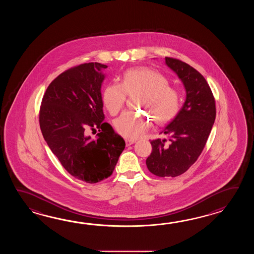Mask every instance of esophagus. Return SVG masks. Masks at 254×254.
<instances>
[{
  "instance_id": "34e87169",
  "label": "esophagus",
  "mask_w": 254,
  "mask_h": 254,
  "mask_svg": "<svg viewBox=\"0 0 254 254\" xmlns=\"http://www.w3.org/2000/svg\"><path fill=\"white\" fill-rule=\"evenodd\" d=\"M125 142H126V146L131 145V144H133L135 142L134 140H129V139H126L125 140Z\"/></svg>"
}]
</instances>
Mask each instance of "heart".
Instances as JSON below:
<instances>
[{
	"mask_svg": "<svg viewBox=\"0 0 254 254\" xmlns=\"http://www.w3.org/2000/svg\"><path fill=\"white\" fill-rule=\"evenodd\" d=\"M135 92H141L139 106L149 111L158 124L170 122L179 113L181 99L178 91L169 85L167 78L160 71L146 66L125 70L121 83H110L105 87L103 104L110 114L116 115L124 108L127 93ZM151 115L126 111L114 121V127L124 137L136 139L151 128Z\"/></svg>",
	"mask_w": 254,
	"mask_h": 254,
	"instance_id": "1",
	"label": "heart"
}]
</instances>
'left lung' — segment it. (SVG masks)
<instances>
[{"label":"left lung","instance_id":"8db88e82","mask_svg":"<svg viewBox=\"0 0 254 254\" xmlns=\"http://www.w3.org/2000/svg\"><path fill=\"white\" fill-rule=\"evenodd\" d=\"M165 63L184 82L186 100L161 131L168 140H151L152 150L146 165L158 177H176L185 173L204 149L215 121V99L205 78L193 67L171 57H165Z\"/></svg>","mask_w":254,"mask_h":254}]
</instances>
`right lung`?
<instances>
[{"label": "right lung", "instance_id": "add662e5", "mask_svg": "<svg viewBox=\"0 0 254 254\" xmlns=\"http://www.w3.org/2000/svg\"><path fill=\"white\" fill-rule=\"evenodd\" d=\"M107 65L82 64L62 72L42 100L39 123L44 140L71 176L88 184L110 177L125 141L104 123L101 87ZM98 129L97 140L86 134Z\"/></svg>", "mask_w": 254, "mask_h": 254}]
</instances>
